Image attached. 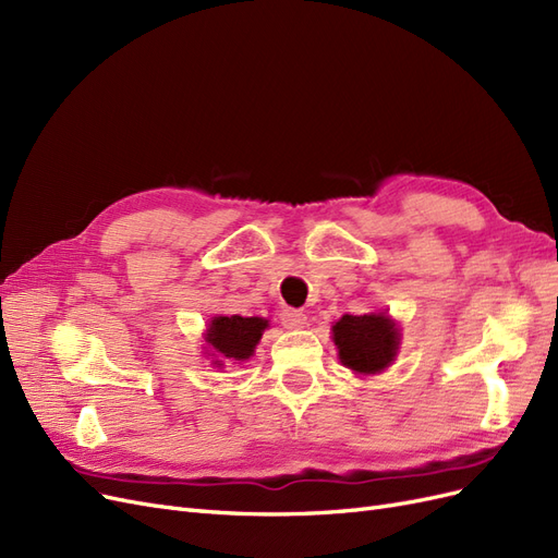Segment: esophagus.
<instances>
[{
	"label": "esophagus",
	"instance_id": "esophagus-1",
	"mask_svg": "<svg viewBox=\"0 0 558 558\" xmlns=\"http://www.w3.org/2000/svg\"><path fill=\"white\" fill-rule=\"evenodd\" d=\"M279 320H281V326H283V328L298 330V328H305V326H307V314H305V312H300V310L286 307V310H281Z\"/></svg>",
	"mask_w": 558,
	"mask_h": 558
}]
</instances>
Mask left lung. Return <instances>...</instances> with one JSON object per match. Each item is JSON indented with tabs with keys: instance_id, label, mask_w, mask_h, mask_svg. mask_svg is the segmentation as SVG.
Instances as JSON below:
<instances>
[{
	"instance_id": "1",
	"label": "left lung",
	"mask_w": 558,
	"mask_h": 558,
	"mask_svg": "<svg viewBox=\"0 0 558 558\" xmlns=\"http://www.w3.org/2000/svg\"><path fill=\"white\" fill-rule=\"evenodd\" d=\"M332 340L342 365L356 375H377L396 361L400 330L384 312L353 316L344 314L332 326Z\"/></svg>"
}]
</instances>
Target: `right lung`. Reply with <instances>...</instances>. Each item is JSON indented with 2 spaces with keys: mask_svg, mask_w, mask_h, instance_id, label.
Masks as SVG:
<instances>
[{
  "mask_svg": "<svg viewBox=\"0 0 558 558\" xmlns=\"http://www.w3.org/2000/svg\"><path fill=\"white\" fill-rule=\"evenodd\" d=\"M267 320L258 316H214L205 332V342L214 351L211 356L216 367H221L223 361L242 363L253 356V349L260 342Z\"/></svg>",
  "mask_w": 558,
  "mask_h": 558,
  "instance_id": "right-lung-1",
  "label": "right lung"
}]
</instances>
